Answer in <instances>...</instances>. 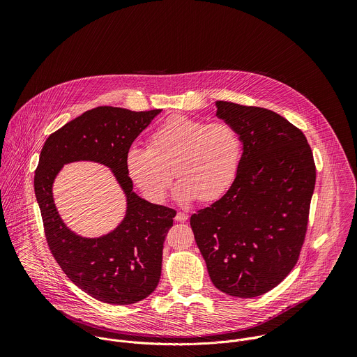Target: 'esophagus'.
I'll return each instance as SVG.
<instances>
[{"label": "esophagus", "mask_w": 357, "mask_h": 357, "mask_svg": "<svg viewBox=\"0 0 357 357\" xmlns=\"http://www.w3.org/2000/svg\"><path fill=\"white\" fill-rule=\"evenodd\" d=\"M175 220H176V222H179V223H183V222H186V220H188V215H186V213H183V212H178V213H176V216H175Z\"/></svg>", "instance_id": "obj_1"}]
</instances>
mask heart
Instances as JSON below:
<instances>
[{
    "label": "heart",
    "mask_w": 357,
    "mask_h": 357,
    "mask_svg": "<svg viewBox=\"0 0 357 357\" xmlns=\"http://www.w3.org/2000/svg\"><path fill=\"white\" fill-rule=\"evenodd\" d=\"M243 158V138L229 121L175 114L148 138V148H131L127 171L151 200H162L172 183L181 202L220 199L233 185Z\"/></svg>",
    "instance_id": "obj_1"
}]
</instances>
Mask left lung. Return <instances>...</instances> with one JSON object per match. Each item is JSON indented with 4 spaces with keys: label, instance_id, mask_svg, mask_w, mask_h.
Listing matches in <instances>:
<instances>
[{
    "label": "left lung",
    "instance_id": "left-lung-1",
    "mask_svg": "<svg viewBox=\"0 0 357 357\" xmlns=\"http://www.w3.org/2000/svg\"><path fill=\"white\" fill-rule=\"evenodd\" d=\"M216 116L243 138L230 189L190 216L212 282L231 296L275 288L295 267L308 229L317 168L303 132L282 116L218 101Z\"/></svg>",
    "mask_w": 357,
    "mask_h": 357
}]
</instances>
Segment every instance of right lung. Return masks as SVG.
Wrapping results in <instances>:
<instances>
[{"mask_svg":"<svg viewBox=\"0 0 357 357\" xmlns=\"http://www.w3.org/2000/svg\"><path fill=\"white\" fill-rule=\"evenodd\" d=\"M160 113L100 106L50 134L40 151L33 185L49 250L69 280L101 302L135 303L154 292L161 278L164 241L176 212L137 196L127 171L131 144ZM73 160L107 165L128 195V215L107 236L80 238L56 212L53 179Z\"/></svg>","mask_w":357,"mask_h":357,"instance_id":"1","label":"right lung"}]
</instances>
